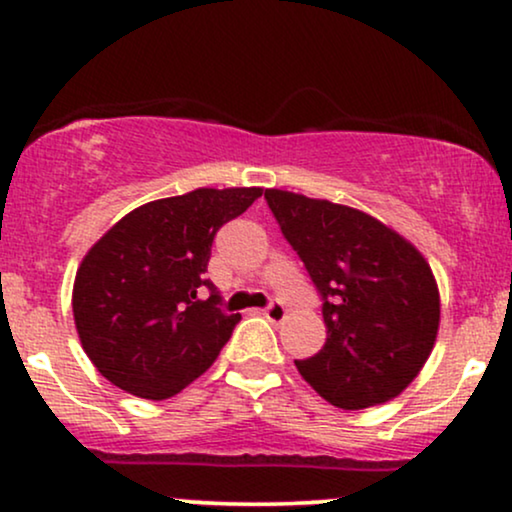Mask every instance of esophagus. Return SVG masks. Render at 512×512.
I'll return each instance as SVG.
<instances>
[{
  "instance_id": "1",
  "label": "esophagus",
  "mask_w": 512,
  "mask_h": 512,
  "mask_svg": "<svg viewBox=\"0 0 512 512\" xmlns=\"http://www.w3.org/2000/svg\"><path fill=\"white\" fill-rule=\"evenodd\" d=\"M264 315H267L269 322L279 325V322L286 320V308L279 301H274V303H269L267 308H264Z\"/></svg>"
}]
</instances>
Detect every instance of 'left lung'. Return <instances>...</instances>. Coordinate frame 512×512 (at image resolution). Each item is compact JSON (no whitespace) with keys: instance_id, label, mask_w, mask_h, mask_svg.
Listing matches in <instances>:
<instances>
[{"instance_id":"1","label":"left lung","mask_w":512,"mask_h":512,"mask_svg":"<svg viewBox=\"0 0 512 512\" xmlns=\"http://www.w3.org/2000/svg\"><path fill=\"white\" fill-rule=\"evenodd\" d=\"M264 199L322 296L327 339L296 361L305 383L339 409L375 407L407 390L440 325L426 257L361 209L286 190H264Z\"/></svg>"}]
</instances>
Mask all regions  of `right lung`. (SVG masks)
Returning <instances> with one entry per match:
<instances>
[{"instance_id":"add662e5","label":"right lung","mask_w":512,"mask_h":512,"mask_svg":"<svg viewBox=\"0 0 512 512\" xmlns=\"http://www.w3.org/2000/svg\"><path fill=\"white\" fill-rule=\"evenodd\" d=\"M262 187H199L142 204L110 228L76 269L72 310L103 378L142 399H168L216 361L240 315L216 308L204 279L216 231ZM204 288L212 291L201 301Z\"/></svg>"}]
</instances>
